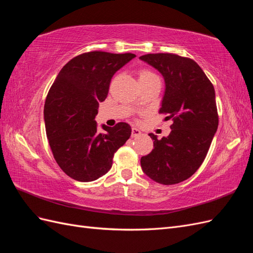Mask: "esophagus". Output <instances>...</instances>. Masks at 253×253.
Here are the masks:
<instances>
[{
    "instance_id": "obj_1",
    "label": "esophagus",
    "mask_w": 253,
    "mask_h": 253,
    "mask_svg": "<svg viewBox=\"0 0 253 253\" xmlns=\"http://www.w3.org/2000/svg\"><path fill=\"white\" fill-rule=\"evenodd\" d=\"M139 135H141L140 129L137 128V127H133L132 128V137H137V136H139Z\"/></svg>"
}]
</instances>
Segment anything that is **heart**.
Returning a JSON list of instances; mask_svg holds the SVG:
<instances>
[{"label":"heart","instance_id":"1","mask_svg":"<svg viewBox=\"0 0 253 253\" xmlns=\"http://www.w3.org/2000/svg\"><path fill=\"white\" fill-rule=\"evenodd\" d=\"M154 78H158V77L154 73H152L151 71L143 70L139 73V81H147V80H151V79H154Z\"/></svg>","mask_w":253,"mask_h":253}]
</instances>
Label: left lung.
<instances>
[{"label":"left lung","instance_id":"1","mask_svg":"<svg viewBox=\"0 0 253 253\" xmlns=\"http://www.w3.org/2000/svg\"><path fill=\"white\" fill-rule=\"evenodd\" d=\"M163 75L165 93L160 113L172 118L171 133L154 140V149L140 159L141 169L162 185H175L191 177L203 164L217 131L215 91L195 61L174 53L139 57Z\"/></svg>","mask_w":253,"mask_h":253}]
</instances>
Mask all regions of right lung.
<instances>
[{"instance_id":"1","label":"right lung","mask_w":253,"mask_h":253,"mask_svg":"<svg viewBox=\"0 0 253 253\" xmlns=\"http://www.w3.org/2000/svg\"><path fill=\"white\" fill-rule=\"evenodd\" d=\"M134 53L90 51L62 67L44 105V121L51 152L65 174L78 181H93L108 173L115 152L126 143L132 128L126 122L114 127L95 121L117 71Z\"/></svg>"}]
</instances>
